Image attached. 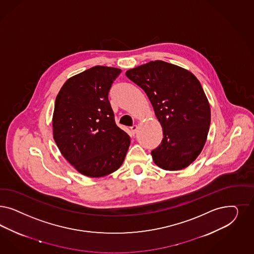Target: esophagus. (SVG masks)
I'll return each mask as SVG.
<instances>
[{
	"label": "esophagus",
	"instance_id": "34e87169",
	"mask_svg": "<svg viewBox=\"0 0 254 254\" xmlns=\"http://www.w3.org/2000/svg\"><path fill=\"white\" fill-rule=\"evenodd\" d=\"M131 131L132 132V134H134L136 131H137V126L136 125H133V126H131Z\"/></svg>",
	"mask_w": 254,
	"mask_h": 254
}]
</instances>
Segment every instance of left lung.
<instances>
[{
    "label": "left lung",
    "instance_id": "1",
    "mask_svg": "<svg viewBox=\"0 0 254 254\" xmlns=\"http://www.w3.org/2000/svg\"><path fill=\"white\" fill-rule=\"evenodd\" d=\"M126 76L146 92L163 128L161 145L151 151L159 167L181 170L205 146L210 107L196 76L163 61L130 69Z\"/></svg>",
    "mask_w": 254,
    "mask_h": 254
}]
</instances>
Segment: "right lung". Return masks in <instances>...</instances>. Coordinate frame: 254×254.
I'll list each match as a JSON object with an SVG mask.
<instances>
[{"mask_svg": "<svg viewBox=\"0 0 254 254\" xmlns=\"http://www.w3.org/2000/svg\"><path fill=\"white\" fill-rule=\"evenodd\" d=\"M121 72L114 67H91L69 78L56 97L53 137L63 156L87 177L118 170L130 146V136L117 126L108 100Z\"/></svg>", "mask_w": 254, "mask_h": 254, "instance_id": "1", "label": "right lung"}]
</instances>
